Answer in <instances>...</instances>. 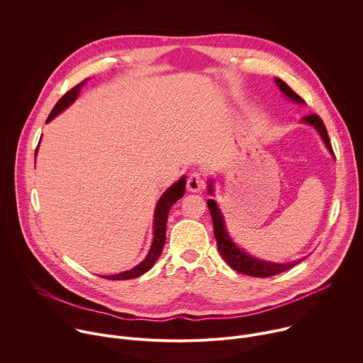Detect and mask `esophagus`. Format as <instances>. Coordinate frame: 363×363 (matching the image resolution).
I'll return each mask as SVG.
<instances>
[{"mask_svg":"<svg viewBox=\"0 0 363 363\" xmlns=\"http://www.w3.org/2000/svg\"><path fill=\"white\" fill-rule=\"evenodd\" d=\"M205 186V179L199 172H194L186 179V189L191 192H199Z\"/></svg>","mask_w":363,"mask_h":363,"instance_id":"obj_1","label":"esophagus"}]
</instances>
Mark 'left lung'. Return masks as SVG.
I'll return each mask as SVG.
<instances>
[{
  "mask_svg": "<svg viewBox=\"0 0 363 363\" xmlns=\"http://www.w3.org/2000/svg\"><path fill=\"white\" fill-rule=\"evenodd\" d=\"M276 83H277L279 89L287 97H290L291 100H294L297 103H303V99L290 86H287L283 80L276 79ZM301 121L307 122L310 125H313L318 129V132L320 133V136L325 140L326 146L333 153V149H332V145H330V140H329V135H328L326 126H325L323 121L320 119V116L313 113V115L303 116ZM210 192L213 194V186L211 185H210ZM206 203H208V208H210V213H211V217H213L214 235H216V240H217L218 251H220V254L223 255V258H224V260L227 262V264L231 269L237 270L238 273L254 276V277H272V276L280 274V273L294 267L296 264H298L301 262V260H297V262L287 263V264H276V263H269V262L258 260V258H254V257L248 255L247 252L241 251L238 247H235V244L228 237V234L225 231L224 221H223V216H221V213L218 210L216 201L214 199H208V201H206Z\"/></svg>",
  "mask_w": 363,
  "mask_h": 363,
  "instance_id": "left-lung-1",
  "label": "left lung"
}]
</instances>
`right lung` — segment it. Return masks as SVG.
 <instances>
[{
	"label": "right lung",
	"mask_w": 363,
	"mask_h": 363,
	"mask_svg": "<svg viewBox=\"0 0 363 363\" xmlns=\"http://www.w3.org/2000/svg\"><path fill=\"white\" fill-rule=\"evenodd\" d=\"M84 82L76 84L73 89H70L69 91H66L62 99L56 103V106L51 111V113L47 118V122H50L55 116H57L62 111H65L70 103L74 101V99L79 94V90L82 87ZM185 192V177H182L177 184H174L158 201L157 203V210H155V231H153V242L150 247L149 254L146 255L145 260L136 266L135 269L121 273V274H115V276H103V279H108V280H128V279H135L142 276L143 273H146L149 269H152V266L155 264V262L158 260V257L162 252L164 244H165V234H167V220H168V214L171 206L184 195Z\"/></svg>",
	"instance_id": "right-lung-1"
}]
</instances>
